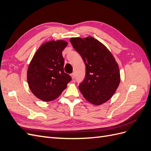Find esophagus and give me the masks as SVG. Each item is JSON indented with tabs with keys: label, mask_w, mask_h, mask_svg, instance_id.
I'll return each instance as SVG.
<instances>
[{
	"label": "esophagus",
	"mask_w": 151,
	"mask_h": 151,
	"mask_svg": "<svg viewBox=\"0 0 151 151\" xmlns=\"http://www.w3.org/2000/svg\"><path fill=\"white\" fill-rule=\"evenodd\" d=\"M71 77H72V79H74L75 78V74H74V72L72 73V74H71Z\"/></svg>",
	"instance_id": "34e87169"
}]
</instances>
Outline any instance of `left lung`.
Instances as JSON below:
<instances>
[{
    "mask_svg": "<svg viewBox=\"0 0 151 151\" xmlns=\"http://www.w3.org/2000/svg\"><path fill=\"white\" fill-rule=\"evenodd\" d=\"M70 42L86 65V76L79 89L89 102L101 104L110 99L120 82V70L111 53L93 37L72 38Z\"/></svg>",
    "mask_w": 151,
    "mask_h": 151,
    "instance_id": "1",
    "label": "left lung"
}]
</instances>
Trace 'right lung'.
Returning <instances> with one entry per match:
<instances>
[{"label":"right lung","mask_w":151,"mask_h":151,"mask_svg":"<svg viewBox=\"0 0 151 151\" xmlns=\"http://www.w3.org/2000/svg\"><path fill=\"white\" fill-rule=\"evenodd\" d=\"M67 45L63 40L43 44L29 63L27 79L31 92L44 101L58 98L72 77L64 72L62 51Z\"/></svg>","instance_id":"right-lung-1"}]
</instances>
